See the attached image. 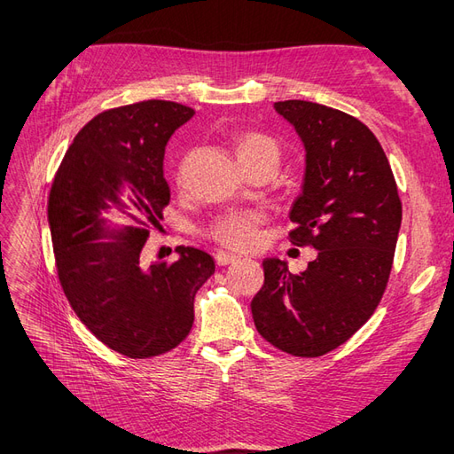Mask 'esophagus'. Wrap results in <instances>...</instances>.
Wrapping results in <instances>:
<instances>
[{
	"instance_id": "34e87169",
	"label": "esophagus",
	"mask_w": 454,
	"mask_h": 454,
	"mask_svg": "<svg viewBox=\"0 0 454 454\" xmlns=\"http://www.w3.org/2000/svg\"><path fill=\"white\" fill-rule=\"evenodd\" d=\"M215 259H216V263H218V265H230V263H236V262H239V257H238V255H234V254H226V252H218V254L215 255Z\"/></svg>"
}]
</instances>
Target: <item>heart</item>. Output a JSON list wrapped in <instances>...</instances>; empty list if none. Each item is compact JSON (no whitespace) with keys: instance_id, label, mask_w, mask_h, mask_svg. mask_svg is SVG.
I'll return each mask as SVG.
<instances>
[{"instance_id":"b5f03b06","label":"heart","mask_w":454,"mask_h":454,"mask_svg":"<svg viewBox=\"0 0 454 454\" xmlns=\"http://www.w3.org/2000/svg\"><path fill=\"white\" fill-rule=\"evenodd\" d=\"M238 161L247 169L262 161L278 163V146L273 138L262 132H242L234 142ZM262 222L259 212H230L212 222L208 236L220 246L246 252L257 244V226Z\"/></svg>"}]
</instances>
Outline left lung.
Masks as SVG:
<instances>
[{"label": "left lung", "instance_id": "8db88e82", "mask_svg": "<svg viewBox=\"0 0 454 454\" xmlns=\"http://www.w3.org/2000/svg\"><path fill=\"white\" fill-rule=\"evenodd\" d=\"M306 148L291 244L317 249L306 271L265 259L252 301L259 335L294 356L337 349L374 314L387 291L402 224L396 179L369 127L320 103L278 101Z\"/></svg>", "mask_w": 454, "mask_h": 454}]
</instances>
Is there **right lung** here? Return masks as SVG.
<instances>
[{"label": "right lung", "instance_id": "right-lung-1", "mask_svg": "<svg viewBox=\"0 0 454 454\" xmlns=\"http://www.w3.org/2000/svg\"><path fill=\"white\" fill-rule=\"evenodd\" d=\"M192 114L161 99L99 113L67 148L48 195L56 271L67 302L101 343L129 359L176 349L195 320V294L215 273V259L189 246H179L171 263L148 265L142 257L148 230L160 226L169 205L166 144ZM109 209L143 228L107 231L100 215ZM103 237L112 239L103 243Z\"/></svg>", "mask_w": 454, "mask_h": 454}]
</instances>
